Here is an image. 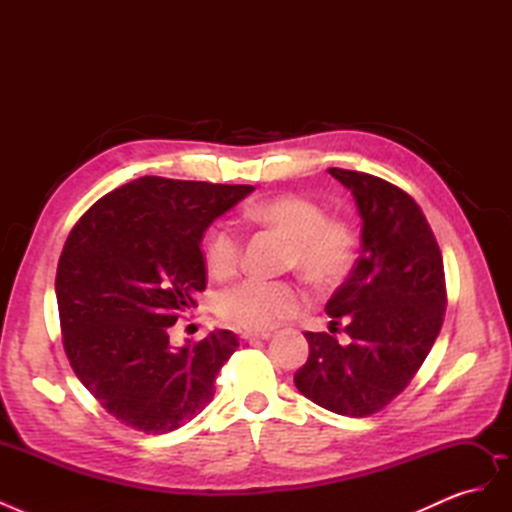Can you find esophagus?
Masks as SVG:
<instances>
[{
	"label": "esophagus",
	"mask_w": 512,
	"mask_h": 512,
	"mask_svg": "<svg viewBox=\"0 0 512 512\" xmlns=\"http://www.w3.org/2000/svg\"><path fill=\"white\" fill-rule=\"evenodd\" d=\"M241 337L245 342H256V339H271V331H245Z\"/></svg>",
	"instance_id": "1"
}]
</instances>
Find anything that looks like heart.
Returning <instances> with one entry per match:
<instances>
[{"mask_svg": "<svg viewBox=\"0 0 512 512\" xmlns=\"http://www.w3.org/2000/svg\"><path fill=\"white\" fill-rule=\"evenodd\" d=\"M247 218L284 230L292 239L288 265L297 267L307 280L331 284L342 280L354 260L356 237L350 224L331 220L312 198L284 194L247 209ZM207 269L215 277H226L239 267L241 239L230 224H218L205 243ZM303 292L284 280L245 277L224 290L218 299V314L237 329L265 331L282 318L297 314Z\"/></svg>", "mask_w": 512, "mask_h": 512, "instance_id": "b5f03b06", "label": "heart"}]
</instances>
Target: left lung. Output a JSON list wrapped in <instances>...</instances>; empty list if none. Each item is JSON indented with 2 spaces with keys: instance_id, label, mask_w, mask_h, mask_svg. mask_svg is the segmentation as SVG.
I'll list each match as a JSON object with an SVG mask.
<instances>
[{
  "instance_id": "obj_1",
  "label": "left lung",
  "mask_w": 512,
  "mask_h": 512,
  "mask_svg": "<svg viewBox=\"0 0 512 512\" xmlns=\"http://www.w3.org/2000/svg\"><path fill=\"white\" fill-rule=\"evenodd\" d=\"M329 173L352 192L361 215V256L324 307L333 329L346 320L352 342L305 333L309 356L294 384L335 414L369 416L406 389L436 342L444 265L421 207L404 190L356 170Z\"/></svg>"
}]
</instances>
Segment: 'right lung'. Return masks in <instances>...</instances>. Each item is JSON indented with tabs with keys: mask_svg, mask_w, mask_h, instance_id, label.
<instances>
[{
	"mask_svg": "<svg viewBox=\"0 0 512 512\" xmlns=\"http://www.w3.org/2000/svg\"><path fill=\"white\" fill-rule=\"evenodd\" d=\"M250 192L252 185L141 177L102 196L70 230L55 277L64 348L117 421L168 433L213 399L237 335L220 329L175 348L168 331L207 286L205 230Z\"/></svg>",
	"mask_w": 512,
	"mask_h": 512,
	"instance_id": "right-lung-1",
	"label": "right lung"
}]
</instances>
